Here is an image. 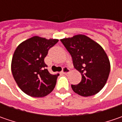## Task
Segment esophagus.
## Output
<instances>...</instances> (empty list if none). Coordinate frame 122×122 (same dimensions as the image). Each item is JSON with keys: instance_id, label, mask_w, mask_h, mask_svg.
I'll return each instance as SVG.
<instances>
[{"instance_id": "34e87169", "label": "esophagus", "mask_w": 122, "mask_h": 122, "mask_svg": "<svg viewBox=\"0 0 122 122\" xmlns=\"http://www.w3.org/2000/svg\"><path fill=\"white\" fill-rule=\"evenodd\" d=\"M62 73L63 74H65V75H66V74H68V73H70V69L67 67H64L63 70H62Z\"/></svg>"}]
</instances>
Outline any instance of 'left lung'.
<instances>
[{
    "instance_id": "left-lung-1",
    "label": "left lung",
    "mask_w": 122,
    "mask_h": 122,
    "mask_svg": "<svg viewBox=\"0 0 122 122\" xmlns=\"http://www.w3.org/2000/svg\"><path fill=\"white\" fill-rule=\"evenodd\" d=\"M60 41L71 54L74 67L81 74V82L71 85L73 90L84 97L95 95L105 86L110 73V62L105 50L84 35Z\"/></svg>"
}]
</instances>
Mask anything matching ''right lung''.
Segmentation results:
<instances>
[{
    "mask_svg": "<svg viewBox=\"0 0 122 122\" xmlns=\"http://www.w3.org/2000/svg\"><path fill=\"white\" fill-rule=\"evenodd\" d=\"M58 41L35 36L17 47L12 58L11 72L18 87L27 95L40 98L53 91L59 74L49 73L44 59Z\"/></svg>",
    "mask_w": 122,
    "mask_h": 122,
    "instance_id": "right-lung-1",
    "label": "right lung"
}]
</instances>
